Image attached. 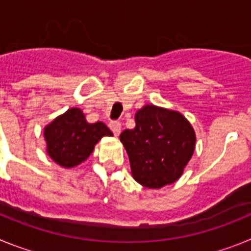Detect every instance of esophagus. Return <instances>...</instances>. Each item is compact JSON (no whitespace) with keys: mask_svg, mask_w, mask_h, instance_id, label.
Masks as SVG:
<instances>
[{"mask_svg":"<svg viewBox=\"0 0 251 251\" xmlns=\"http://www.w3.org/2000/svg\"><path fill=\"white\" fill-rule=\"evenodd\" d=\"M109 128L112 129V132L114 133V136H119V133H121V129H122V124L117 121L110 122Z\"/></svg>","mask_w":251,"mask_h":251,"instance_id":"esophagus-1","label":"esophagus"}]
</instances>
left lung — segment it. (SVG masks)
I'll return each mask as SVG.
<instances>
[{"label":"left lung","mask_w":251,"mask_h":251,"mask_svg":"<svg viewBox=\"0 0 251 251\" xmlns=\"http://www.w3.org/2000/svg\"><path fill=\"white\" fill-rule=\"evenodd\" d=\"M132 175L148 188H161L181 177L195 151V132L182 114L146 105L136 114V128L121 133Z\"/></svg>","instance_id":"left-lung-1"}]
</instances>
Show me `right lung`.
I'll return each instance as SVG.
<instances>
[{
	"label": "right lung",
	"mask_w": 251,
	"mask_h": 251,
	"mask_svg": "<svg viewBox=\"0 0 251 251\" xmlns=\"http://www.w3.org/2000/svg\"><path fill=\"white\" fill-rule=\"evenodd\" d=\"M44 134L49 156L57 165L74 167L90 156L101 137L113 133L101 122L88 123L83 112L73 108L51 122Z\"/></svg>",
	"instance_id": "add662e5"
}]
</instances>
